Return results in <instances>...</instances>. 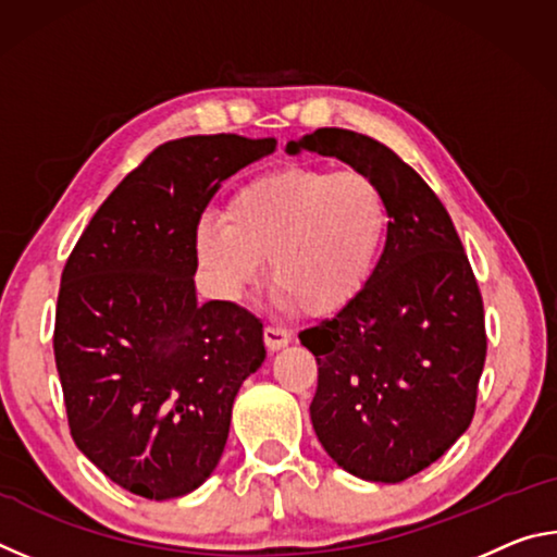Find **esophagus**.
Instances as JSON below:
<instances>
[{"label": "esophagus", "instance_id": "esophagus-1", "mask_svg": "<svg viewBox=\"0 0 557 557\" xmlns=\"http://www.w3.org/2000/svg\"><path fill=\"white\" fill-rule=\"evenodd\" d=\"M262 338H265V346L270 348V351H280V348H285L289 344V332L282 326L268 324L265 332H262Z\"/></svg>", "mask_w": 557, "mask_h": 557}]
</instances>
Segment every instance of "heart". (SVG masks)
I'll use <instances>...</instances> for the list:
<instances>
[{
    "mask_svg": "<svg viewBox=\"0 0 557 557\" xmlns=\"http://www.w3.org/2000/svg\"><path fill=\"white\" fill-rule=\"evenodd\" d=\"M388 235L391 203L379 178L361 169L289 164L243 184L223 221L203 219L196 250L228 295L256 285L270 265L287 307L324 317L371 285Z\"/></svg>",
    "mask_w": 557,
    "mask_h": 557,
    "instance_id": "obj_1",
    "label": "heart"
}]
</instances>
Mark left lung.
Wrapping results in <instances>:
<instances>
[{
	"mask_svg": "<svg viewBox=\"0 0 557 557\" xmlns=\"http://www.w3.org/2000/svg\"><path fill=\"white\" fill-rule=\"evenodd\" d=\"M338 157L381 182L391 235L371 285L332 319L299 332L317 358L309 405L338 467L398 484L437 461L476 410L486 358L484 301L449 213L379 139L322 127L289 152Z\"/></svg>",
	"mask_w": 557,
	"mask_h": 557,
	"instance_id": "obj_1",
	"label": "left lung"
}]
</instances>
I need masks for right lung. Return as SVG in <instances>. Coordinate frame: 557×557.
I'll return each instance as SVG.
<instances>
[{"label": "right lung", "instance_id": "1", "mask_svg": "<svg viewBox=\"0 0 557 557\" xmlns=\"http://www.w3.org/2000/svg\"><path fill=\"white\" fill-rule=\"evenodd\" d=\"M277 143L172 139L122 178L65 260L53 326L71 437L127 492L164 502L211 476L262 322L196 301V228L225 178Z\"/></svg>", "mask_w": 557, "mask_h": 557}]
</instances>
